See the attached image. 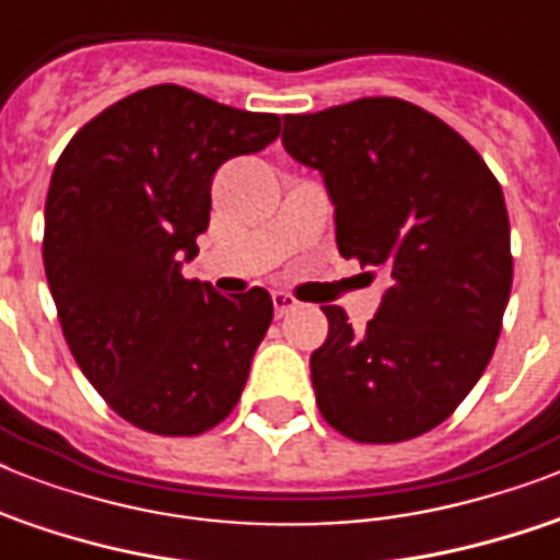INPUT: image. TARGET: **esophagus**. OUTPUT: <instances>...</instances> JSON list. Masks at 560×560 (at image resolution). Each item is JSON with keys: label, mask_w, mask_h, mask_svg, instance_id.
I'll use <instances>...</instances> for the list:
<instances>
[{"label": "esophagus", "mask_w": 560, "mask_h": 560, "mask_svg": "<svg viewBox=\"0 0 560 560\" xmlns=\"http://www.w3.org/2000/svg\"><path fill=\"white\" fill-rule=\"evenodd\" d=\"M296 305L299 302L290 296V293H281V290H276V293H272V307H276V316H288Z\"/></svg>", "instance_id": "obj_1"}]
</instances>
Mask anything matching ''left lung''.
Returning <instances> with one entry per match:
<instances>
[{"label":"left lung","instance_id":"8db88e82","mask_svg":"<svg viewBox=\"0 0 560 560\" xmlns=\"http://www.w3.org/2000/svg\"><path fill=\"white\" fill-rule=\"evenodd\" d=\"M284 151L323 174L342 258L386 293L366 331L325 305L311 354L319 412L354 442H407L459 407L494 354L512 293L503 188L474 148L400 98L284 118Z\"/></svg>","mask_w":560,"mask_h":560}]
</instances>
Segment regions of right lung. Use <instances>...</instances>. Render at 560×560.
<instances>
[{"label": "right lung", "instance_id": "add662e5", "mask_svg": "<svg viewBox=\"0 0 560 560\" xmlns=\"http://www.w3.org/2000/svg\"><path fill=\"white\" fill-rule=\"evenodd\" d=\"M279 130L272 113L162 83L92 118L57 160L43 264L63 337L101 398L148 433H206L244 392L270 293L220 296L183 264L209 229L214 171Z\"/></svg>", "mask_w": 560, "mask_h": 560}]
</instances>
